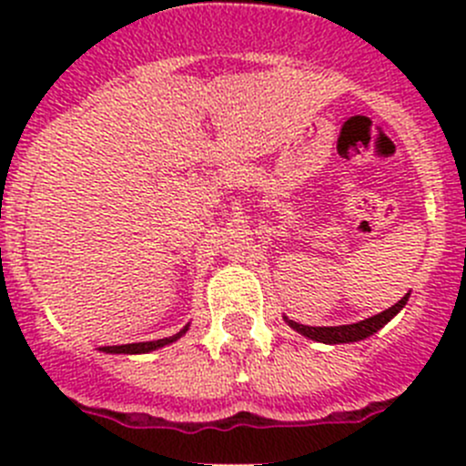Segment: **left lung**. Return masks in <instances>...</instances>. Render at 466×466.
Wrapping results in <instances>:
<instances>
[{
	"label": "left lung",
	"mask_w": 466,
	"mask_h": 466,
	"mask_svg": "<svg viewBox=\"0 0 466 466\" xmlns=\"http://www.w3.org/2000/svg\"><path fill=\"white\" fill-rule=\"evenodd\" d=\"M408 298H410V293L403 295L401 299H399L394 307L385 309V311L377 313V316L372 318H365V320L356 322V324H338V327H307V324H299L295 320H289V318L284 316V320L289 322L290 329H295L298 333H302L304 338H309V340H316V342H324V345H342V342H359V340H365V338L374 336V333L379 331V329H383L385 324L392 320L394 316H397L399 311H401L403 307L408 304Z\"/></svg>",
	"instance_id": "obj_1"
}]
</instances>
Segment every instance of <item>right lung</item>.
Listing matches in <instances>:
<instances>
[{"label": "right lung", "mask_w": 466, "mask_h": 466, "mask_svg": "<svg viewBox=\"0 0 466 466\" xmlns=\"http://www.w3.org/2000/svg\"><path fill=\"white\" fill-rule=\"evenodd\" d=\"M189 331V324L182 327L176 336H168V338H159V340H148V342H130V345H110V347H101V351L106 354H148V351L155 350H162V347L171 345V342L180 340L185 333Z\"/></svg>", "instance_id": "obj_1"}]
</instances>
